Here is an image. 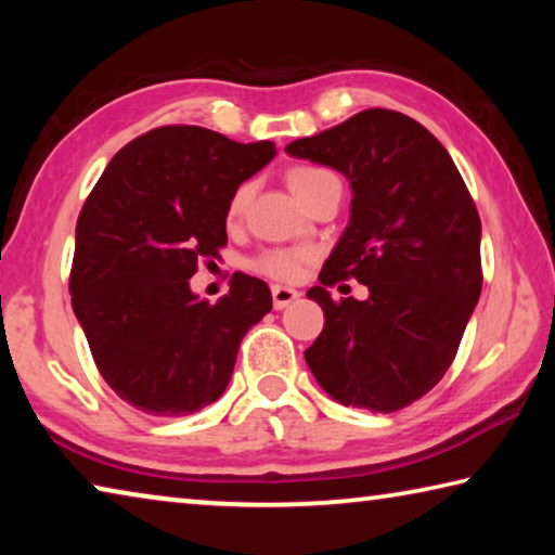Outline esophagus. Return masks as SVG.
I'll return each mask as SVG.
<instances>
[{
	"label": "esophagus",
	"instance_id": "obj_1",
	"mask_svg": "<svg viewBox=\"0 0 555 555\" xmlns=\"http://www.w3.org/2000/svg\"><path fill=\"white\" fill-rule=\"evenodd\" d=\"M300 294L296 288H288V286H274L271 288V298H274V308L276 311H284L286 306L294 304Z\"/></svg>",
	"mask_w": 555,
	"mask_h": 555
}]
</instances>
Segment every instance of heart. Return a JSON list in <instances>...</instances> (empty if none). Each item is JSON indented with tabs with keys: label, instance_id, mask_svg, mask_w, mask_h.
<instances>
[{
	"label": "heart",
	"instance_id": "b5f03b06",
	"mask_svg": "<svg viewBox=\"0 0 555 555\" xmlns=\"http://www.w3.org/2000/svg\"><path fill=\"white\" fill-rule=\"evenodd\" d=\"M325 173L327 171L315 166H294L288 171L291 191H294L296 198L300 201L308 188H311L318 178ZM247 201H249V185H240L237 191L232 193L230 205H228L230 218H237V215L244 210V205H247ZM306 259H311V251L308 249H274L257 259V269L267 276H274L281 281H294L300 274V264H304Z\"/></svg>",
	"mask_w": 555,
	"mask_h": 555
}]
</instances>
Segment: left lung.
I'll list each match as a JSON object with an SVG mask.
<instances>
[{
  "label": "left lung",
  "mask_w": 555,
  "mask_h": 555,
  "mask_svg": "<svg viewBox=\"0 0 555 555\" xmlns=\"http://www.w3.org/2000/svg\"><path fill=\"white\" fill-rule=\"evenodd\" d=\"M286 154L340 171L350 222L308 288L325 313L306 350L318 384L345 406L391 413L436 387L482 291V224L446 146L401 112L364 109ZM343 278L371 288L335 305Z\"/></svg>",
  "instance_id": "left-lung-1"
}]
</instances>
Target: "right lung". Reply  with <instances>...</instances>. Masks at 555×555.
Masks as SVG:
<instances>
[{
    "mask_svg": "<svg viewBox=\"0 0 555 555\" xmlns=\"http://www.w3.org/2000/svg\"><path fill=\"white\" fill-rule=\"evenodd\" d=\"M276 156L205 127H158L119 149L75 228L73 313L102 377L152 416H188L228 389L242 337L271 311L261 279L232 274L210 304L191 291L228 244L232 193Z\"/></svg>",
    "mask_w": 555,
    "mask_h": 555,
    "instance_id": "1",
    "label": "right lung"
}]
</instances>
